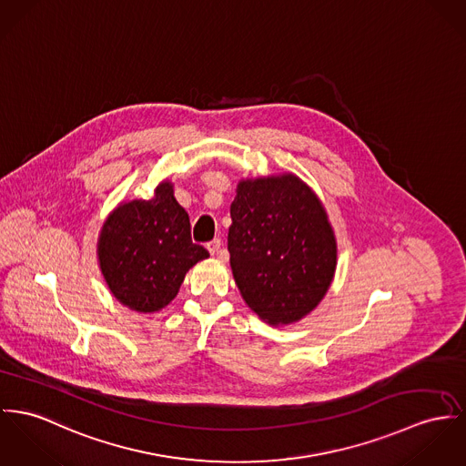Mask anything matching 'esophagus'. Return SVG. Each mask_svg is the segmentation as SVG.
<instances>
[{
    "mask_svg": "<svg viewBox=\"0 0 466 466\" xmlns=\"http://www.w3.org/2000/svg\"><path fill=\"white\" fill-rule=\"evenodd\" d=\"M206 248L209 250V253H218L219 251V248H221V241L219 239H213V241H209L208 245H206Z\"/></svg>",
    "mask_w": 466,
    "mask_h": 466,
    "instance_id": "obj_1",
    "label": "esophagus"
}]
</instances>
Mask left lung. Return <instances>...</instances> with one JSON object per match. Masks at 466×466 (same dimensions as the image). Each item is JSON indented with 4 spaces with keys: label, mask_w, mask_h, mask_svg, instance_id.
Here are the masks:
<instances>
[{
    "label": "left lung",
    "mask_w": 466,
    "mask_h": 466,
    "mask_svg": "<svg viewBox=\"0 0 466 466\" xmlns=\"http://www.w3.org/2000/svg\"><path fill=\"white\" fill-rule=\"evenodd\" d=\"M230 218V268L251 310L269 324L312 312L337 266L335 236L316 193L292 174L241 180Z\"/></svg>",
    "instance_id": "1"
}]
</instances>
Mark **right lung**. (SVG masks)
I'll return each instance as SVG.
<instances>
[{
  "label": "right lung",
  "instance_id": "add662e5",
  "mask_svg": "<svg viewBox=\"0 0 466 466\" xmlns=\"http://www.w3.org/2000/svg\"><path fill=\"white\" fill-rule=\"evenodd\" d=\"M97 255L111 294L147 314L167 307L187 269L209 251L191 241L189 216L176 200L172 182L165 180L152 200L120 204L109 215Z\"/></svg>",
  "mask_w": 466,
  "mask_h": 466
}]
</instances>
